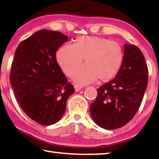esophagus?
<instances>
[{
	"mask_svg": "<svg viewBox=\"0 0 159 159\" xmlns=\"http://www.w3.org/2000/svg\"><path fill=\"white\" fill-rule=\"evenodd\" d=\"M74 88H75V91H80L82 89V87L81 85H78V84H76V85H75V87H74Z\"/></svg>",
	"mask_w": 159,
	"mask_h": 159,
	"instance_id": "1",
	"label": "esophagus"
}]
</instances>
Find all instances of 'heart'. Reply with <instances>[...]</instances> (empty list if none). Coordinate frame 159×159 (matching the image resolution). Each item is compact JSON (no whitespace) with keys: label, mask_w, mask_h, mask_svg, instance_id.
Returning <instances> with one entry per match:
<instances>
[{"label":"heart","mask_w":159,"mask_h":159,"mask_svg":"<svg viewBox=\"0 0 159 159\" xmlns=\"http://www.w3.org/2000/svg\"><path fill=\"white\" fill-rule=\"evenodd\" d=\"M78 84H89L99 79L106 82L113 79L120 70L124 61L122 47L116 42L96 36H82L73 44H64L57 52L58 65L65 73Z\"/></svg>","instance_id":"heart-1"}]
</instances>
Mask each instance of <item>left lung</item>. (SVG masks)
I'll use <instances>...</instances> for the list:
<instances>
[{
  "label": "left lung",
  "mask_w": 159,
  "mask_h": 159,
  "mask_svg": "<svg viewBox=\"0 0 159 159\" xmlns=\"http://www.w3.org/2000/svg\"><path fill=\"white\" fill-rule=\"evenodd\" d=\"M148 84V68L138 47L124 44V61L111 81L97 89L90 113L98 126L119 129L129 122L138 112Z\"/></svg>",
  "instance_id": "obj_1"
}]
</instances>
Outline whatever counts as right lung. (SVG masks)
I'll return each instance as SVG.
<instances>
[{"instance_id":"obj_1","label":"right lung","mask_w":159,"mask_h":159,"mask_svg":"<svg viewBox=\"0 0 159 159\" xmlns=\"http://www.w3.org/2000/svg\"><path fill=\"white\" fill-rule=\"evenodd\" d=\"M68 40L60 32L42 29L22 41L15 53L10 84L19 105L38 124L49 126L59 121L75 92L56 58Z\"/></svg>"}]
</instances>
